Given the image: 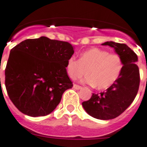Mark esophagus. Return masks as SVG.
Segmentation results:
<instances>
[{"label": "esophagus", "instance_id": "34e87169", "mask_svg": "<svg viewBox=\"0 0 147 147\" xmlns=\"http://www.w3.org/2000/svg\"><path fill=\"white\" fill-rule=\"evenodd\" d=\"M74 88L76 89V90H80V89L82 88V87L80 86H78V85H76V84H74Z\"/></svg>", "mask_w": 147, "mask_h": 147}]
</instances>
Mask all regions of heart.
<instances>
[{
	"mask_svg": "<svg viewBox=\"0 0 147 147\" xmlns=\"http://www.w3.org/2000/svg\"><path fill=\"white\" fill-rule=\"evenodd\" d=\"M123 69L121 56L117 53L100 48H91L80 55L79 60L69 58L66 64V71L72 80L88 75L85 82L94 85L98 89H106L115 83Z\"/></svg>",
	"mask_w": 147,
	"mask_h": 147,
	"instance_id": "1",
	"label": "heart"
}]
</instances>
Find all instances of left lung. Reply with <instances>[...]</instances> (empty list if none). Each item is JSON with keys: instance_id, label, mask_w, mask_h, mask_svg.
<instances>
[{"instance_id": "left-lung-1", "label": "left lung", "mask_w": 147, "mask_h": 147, "mask_svg": "<svg viewBox=\"0 0 147 147\" xmlns=\"http://www.w3.org/2000/svg\"><path fill=\"white\" fill-rule=\"evenodd\" d=\"M102 45L114 47L121 56L123 69L116 82L100 94H93L82 103L91 117L100 120H110L118 117L133 102L139 89L140 73L136 61L138 56L125 44L107 41Z\"/></svg>"}]
</instances>
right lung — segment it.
I'll list each match as a JSON object with an SVG mask.
<instances>
[{
	"label": "right lung",
	"instance_id": "add662e5",
	"mask_svg": "<svg viewBox=\"0 0 147 147\" xmlns=\"http://www.w3.org/2000/svg\"><path fill=\"white\" fill-rule=\"evenodd\" d=\"M67 41L41 36L21 41L11 50L5 69V86L18 109L31 117L49 115L73 83L66 64L74 54Z\"/></svg>",
	"mask_w": 147,
	"mask_h": 147
}]
</instances>
